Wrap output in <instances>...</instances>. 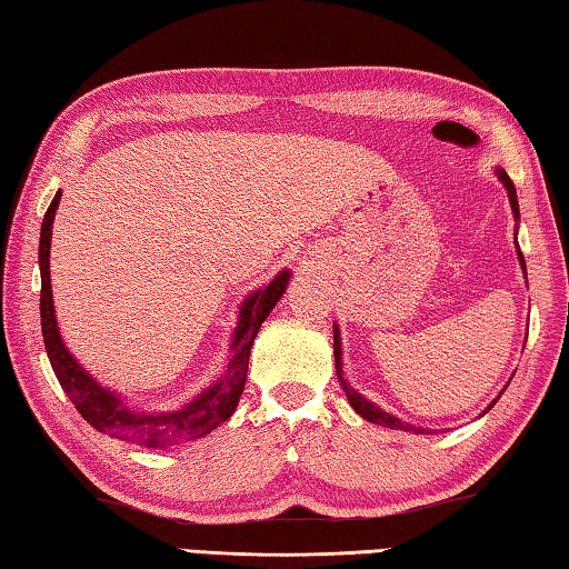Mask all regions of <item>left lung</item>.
<instances>
[{
    "label": "left lung",
    "instance_id": "obj_1",
    "mask_svg": "<svg viewBox=\"0 0 569 569\" xmlns=\"http://www.w3.org/2000/svg\"><path fill=\"white\" fill-rule=\"evenodd\" d=\"M493 172H496L498 180L503 182L506 192H508V199H510V209H513V217H516V221H520V209H518L516 184L510 182V177H508V172L503 170V167H496ZM516 251H518L520 269H522V273H526V259H522V251H520V247H518V241H516ZM332 352H336V372H338V382H340V387H342V392L348 395V402H350V407H352L355 411H358V415H360L362 419L372 421V425L389 427V429H402V431H411V433H437L433 429H421V427H417V425H409V421H402V419L395 417V415H389V411H385V409H380L377 405H372L370 399H367L365 395H360L358 389H355L348 380H345V375H342V338H340V328H338V326H332ZM500 395H503V389H500ZM500 395H498V397H500ZM498 397H496L493 402L488 405V407H486L478 417H483L486 411H491V407L498 402Z\"/></svg>",
    "mask_w": 569,
    "mask_h": 569
}]
</instances>
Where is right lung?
<instances>
[{
	"label": "right lung",
	"instance_id": "1",
	"mask_svg": "<svg viewBox=\"0 0 569 569\" xmlns=\"http://www.w3.org/2000/svg\"><path fill=\"white\" fill-rule=\"evenodd\" d=\"M59 202L61 192H56L47 214H43L39 239L41 336L56 380L63 387V392L69 395L73 407L78 409V415H81L93 429L103 431L113 439L130 441L142 449H170L180 447V443L204 439L207 433L224 425L233 415V409H237L243 385H247L253 338L256 332H259L261 322L269 318L273 306L283 298L286 286L291 281V271H278L269 283L259 288V291L243 298L237 328H233L229 345V362L224 367V372H221L214 382L204 387L202 392L194 395L192 399H187V402L177 409L148 411L132 407L126 397L96 382V377L88 375L86 367L73 358L61 338L59 322H56L49 271L51 229Z\"/></svg>",
	"mask_w": 569,
	"mask_h": 569
}]
</instances>
